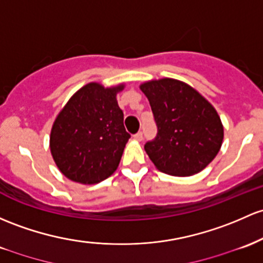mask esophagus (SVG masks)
<instances>
[{
    "label": "esophagus",
    "mask_w": 263,
    "mask_h": 263,
    "mask_svg": "<svg viewBox=\"0 0 263 263\" xmlns=\"http://www.w3.org/2000/svg\"><path fill=\"white\" fill-rule=\"evenodd\" d=\"M134 138L136 141H142V138H143V135H142V132H137L136 135H134Z\"/></svg>",
    "instance_id": "esophagus-1"
}]
</instances>
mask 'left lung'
Instances as JSON below:
<instances>
[{
	"mask_svg": "<svg viewBox=\"0 0 263 263\" xmlns=\"http://www.w3.org/2000/svg\"><path fill=\"white\" fill-rule=\"evenodd\" d=\"M140 88L157 125V136L145 145L156 168L172 176H192L206 168L223 141V125L215 107L175 79L147 81Z\"/></svg>",
	"mask_w": 263,
	"mask_h": 263,
	"instance_id": "8db88e82",
	"label": "left lung"
}]
</instances>
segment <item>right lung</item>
Here are the masks:
<instances>
[{
  "mask_svg": "<svg viewBox=\"0 0 263 263\" xmlns=\"http://www.w3.org/2000/svg\"><path fill=\"white\" fill-rule=\"evenodd\" d=\"M123 83L105 87L89 82L57 115L50 135L54 163L68 180L99 183L117 170L127 141L117 93Z\"/></svg>",
  "mask_w": 263,
  "mask_h": 263,
  "instance_id": "obj_1",
  "label": "right lung"
}]
</instances>
